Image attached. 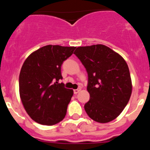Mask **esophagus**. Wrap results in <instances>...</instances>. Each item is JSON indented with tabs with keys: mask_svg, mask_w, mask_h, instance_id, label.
Listing matches in <instances>:
<instances>
[{
	"mask_svg": "<svg viewBox=\"0 0 150 150\" xmlns=\"http://www.w3.org/2000/svg\"><path fill=\"white\" fill-rule=\"evenodd\" d=\"M80 90H81V89H80V88H77V89H74V94H75V95H76V94H77V93H79Z\"/></svg>",
	"mask_w": 150,
	"mask_h": 150,
	"instance_id": "obj_1",
	"label": "esophagus"
}]
</instances>
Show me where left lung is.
I'll use <instances>...</instances> for the list:
<instances>
[{"instance_id": "1", "label": "left lung", "mask_w": 150, "mask_h": 150, "mask_svg": "<svg viewBox=\"0 0 150 150\" xmlns=\"http://www.w3.org/2000/svg\"><path fill=\"white\" fill-rule=\"evenodd\" d=\"M74 54L88 73L90 99L85 104V110L97 122L112 121L122 112L132 95V79L126 62L102 44L79 46Z\"/></svg>"}]
</instances>
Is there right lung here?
<instances>
[{"mask_svg": "<svg viewBox=\"0 0 150 150\" xmlns=\"http://www.w3.org/2000/svg\"><path fill=\"white\" fill-rule=\"evenodd\" d=\"M75 46L47 45L33 52L23 63L19 74V95L28 116L36 122L53 125L63 120L74 95L66 88L61 66Z\"/></svg>", "mask_w": 150, "mask_h": 150, "instance_id": "right-lung-1", "label": "right lung"}]
</instances>
